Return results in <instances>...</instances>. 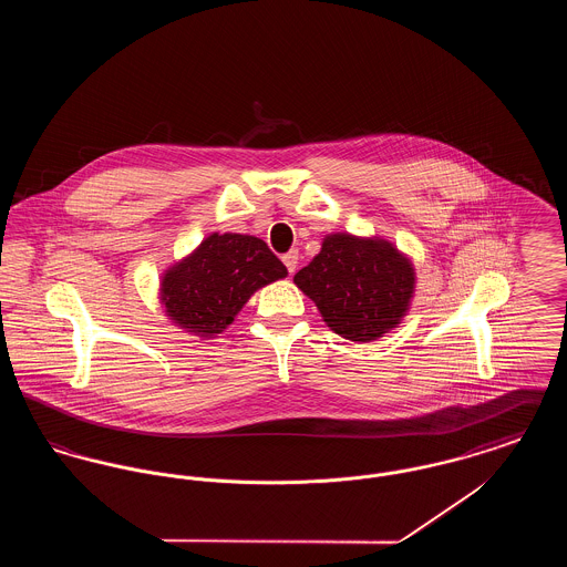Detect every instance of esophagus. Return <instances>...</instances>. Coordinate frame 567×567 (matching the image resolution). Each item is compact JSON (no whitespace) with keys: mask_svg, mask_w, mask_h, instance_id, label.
Returning a JSON list of instances; mask_svg holds the SVG:
<instances>
[{"mask_svg":"<svg viewBox=\"0 0 567 567\" xmlns=\"http://www.w3.org/2000/svg\"><path fill=\"white\" fill-rule=\"evenodd\" d=\"M297 259H299V252H297V250H289L287 255H282V264L287 266L289 274H293V271H296Z\"/></svg>","mask_w":567,"mask_h":567,"instance_id":"esophagus-1","label":"esophagus"}]
</instances>
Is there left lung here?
<instances>
[{
    "label": "left lung",
    "instance_id": "obj_1",
    "mask_svg": "<svg viewBox=\"0 0 567 567\" xmlns=\"http://www.w3.org/2000/svg\"><path fill=\"white\" fill-rule=\"evenodd\" d=\"M324 324L352 342H374L404 321L416 270L398 246L378 236L327 234L319 255L293 276Z\"/></svg>",
    "mask_w": 567,
    "mask_h": 567
}]
</instances>
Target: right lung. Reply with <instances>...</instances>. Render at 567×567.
Segmentation results:
<instances>
[{"instance_id": "right-lung-1", "label": "right lung", "mask_w": 567, "mask_h": 567, "mask_svg": "<svg viewBox=\"0 0 567 567\" xmlns=\"http://www.w3.org/2000/svg\"><path fill=\"white\" fill-rule=\"evenodd\" d=\"M289 271L268 244L246 234H210L162 274L169 323L202 340L223 333L250 296Z\"/></svg>"}]
</instances>
